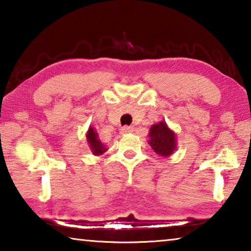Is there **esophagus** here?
<instances>
[{"label":"esophagus","mask_w":251,"mask_h":251,"mask_svg":"<svg viewBox=\"0 0 251 251\" xmlns=\"http://www.w3.org/2000/svg\"><path fill=\"white\" fill-rule=\"evenodd\" d=\"M129 131H133V127H130V126H123L122 128H121V133L122 134L129 133Z\"/></svg>","instance_id":"34e87169"}]
</instances>
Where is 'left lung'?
Returning a JSON list of instances; mask_svg holds the SVG:
<instances>
[{
    "mask_svg": "<svg viewBox=\"0 0 251 251\" xmlns=\"http://www.w3.org/2000/svg\"><path fill=\"white\" fill-rule=\"evenodd\" d=\"M150 145L156 154L166 157L172 155L176 147L175 134L168 128L165 122L152 125L150 130Z\"/></svg>",
    "mask_w": 251,
    "mask_h": 251,
    "instance_id": "obj_1",
    "label": "left lung"
}]
</instances>
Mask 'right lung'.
<instances>
[{"label": "right lung", "instance_id": "add662e5", "mask_svg": "<svg viewBox=\"0 0 251 251\" xmlns=\"http://www.w3.org/2000/svg\"><path fill=\"white\" fill-rule=\"evenodd\" d=\"M86 138H87L88 145H90L91 150L93 151V154L100 155V154H103L104 151H106L105 146L99 141V135H97V133L94 130L93 127H90V129H88Z\"/></svg>", "mask_w": 251, "mask_h": 251}]
</instances>
